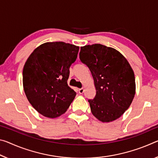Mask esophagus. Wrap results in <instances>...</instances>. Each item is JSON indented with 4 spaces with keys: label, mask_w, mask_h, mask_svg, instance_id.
I'll return each mask as SVG.
<instances>
[{
    "label": "esophagus",
    "mask_w": 158,
    "mask_h": 158,
    "mask_svg": "<svg viewBox=\"0 0 158 158\" xmlns=\"http://www.w3.org/2000/svg\"><path fill=\"white\" fill-rule=\"evenodd\" d=\"M79 93L80 94H82L84 93V88H81V89H79Z\"/></svg>",
    "instance_id": "obj_1"
}]
</instances>
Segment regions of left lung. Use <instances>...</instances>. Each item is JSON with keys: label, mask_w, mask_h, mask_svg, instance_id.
Instances as JSON below:
<instances>
[{"label": "left lung", "mask_w": 158, "mask_h": 158, "mask_svg": "<svg viewBox=\"0 0 158 158\" xmlns=\"http://www.w3.org/2000/svg\"><path fill=\"white\" fill-rule=\"evenodd\" d=\"M79 58L91 71L96 89L94 98L89 100L92 114L102 122L119 118L136 94L129 62L116 49L98 44L81 47Z\"/></svg>", "instance_id": "8db88e82"}]
</instances>
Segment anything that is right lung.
Returning <instances> with one entry per match:
<instances>
[{
    "label": "right lung",
    "mask_w": 158,
    "mask_h": 158,
    "mask_svg": "<svg viewBox=\"0 0 158 158\" xmlns=\"http://www.w3.org/2000/svg\"><path fill=\"white\" fill-rule=\"evenodd\" d=\"M79 50V46L64 42H47L37 47L25 62L22 73L25 95L43 116H60L76 96L67 79Z\"/></svg>",
    "instance_id": "right-lung-1"
}]
</instances>
